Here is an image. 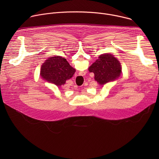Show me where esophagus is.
I'll return each instance as SVG.
<instances>
[{
	"instance_id": "esophagus-1",
	"label": "esophagus",
	"mask_w": 159,
	"mask_h": 159,
	"mask_svg": "<svg viewBox=\"0 0 159 159\" xmlns=\"http://www.w3.org/2000/svg\"><path fill=\"white\" fill-rule=\"evenodd\" d=\"M75 87H77V86H75Z\"/></svg>"
}]
</instances>
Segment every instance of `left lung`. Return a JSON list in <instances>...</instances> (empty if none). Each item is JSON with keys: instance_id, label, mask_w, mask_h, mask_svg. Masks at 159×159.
I'll list each match as a JSON object with an SVG mask.
<instances>
[{"instance_id": "left-lung-1", "label": "left lung", "mask_w": 159, "mask_h": 159, "mask_svg": "<svg viewBox=\"0 0 159 159\" xmlns=\"http://www.w3.org/2000/svg\"><path fill=\"white\" fill-rule=\"evenodd\" d=\"M90 72L94 74L95 80L101 85L115 80L121 73L120 61L111 54L100 55L99 58L89 68Z\"/></svg>"}]
</instances>
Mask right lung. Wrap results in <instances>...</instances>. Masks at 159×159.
I'll return each instance as SVG.
<instances>
[{"instance_id":"obj_1","label":"right lung","mask_w":159,"mask_h":159,"mask_svg":"<svg viewBox=\"0 0 159 159\" xmlns=\"http://www.w3.org/2000/svg\"><path fill=\"white\" fill-rule=\"evenodd\" d=\"M75 72L66 60L60 56L49 58L42 65L41 75L46 80L57 86L63 85Z\"/></svg>"}]
</instances>
